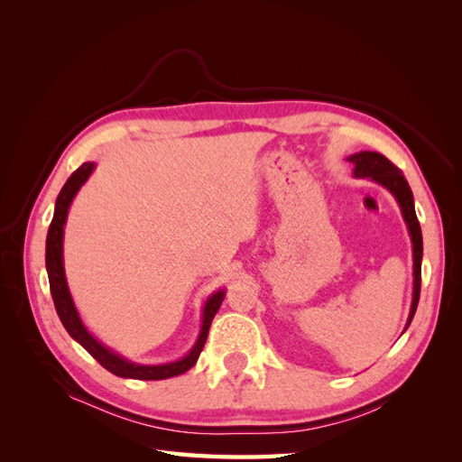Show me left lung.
Wrapping results in <instances>:
<instances>
[{
	"label": "left lung",
	"mask_w": 462,
	"mask_h": 462,
	"mask_svg": "<svg viewBox=\"0 0 462 462\" xmlns=\"http://www.w3.org/2000/svg\"><path fill=\"white\" fill-rule=\"evenodd\" d=\"M355 165V177H368L374 183L382 185L387 189L391 194H393L404 223H407V229L411 235V243H412V275H414V283H412V302H411V312L407 319V329L411 326V321L414 318L418 299H420V282H422V231H420V223H418L416 212H414V199H412V190L407 183V179L402 177L399 171V167L391 163L385 156H382L380 152H358L353 153V156L346 158Z\"/></svg>",
	"instance_id": "obj_1"
}]
</instances>
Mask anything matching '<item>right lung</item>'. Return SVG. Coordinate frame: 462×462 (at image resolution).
I'll return each mask as SVG.
<instances>
[{
    "instance_id": "add662e5",
    "label": "right lung",
    "mask_w": 462,
    "mask_h": 462,
    "mask_svg": "<svg viewBox=\"0 0 462 462\" xmlns=\"http://www.w3.org/2000/svg\"><path fill=\"white\" fill-rule=\"evenodd\" d=\"M94 167L96 163L92 162L82 163L79 170L67 179V183L63 185L58 200H55L53 219L50 223L48 239H46V270H48L50 291H51L55 310H58V316L67 333L71 335L79 345L85 346L87 351L111 374H116L119 377H131V380H167V377L185 374L187 370H190L194 365H197V360L204 348V343L208 339V331H209V326H212V319L217 314L223 299H226V289H219L206 299V304L202 309V326H200L199 339L192 345L189 355L173 362H165V365H136V362L123 358L121 355L107 348L104 343L97 341L87 329V326L82 324V319L77 312L71 292H69L65 268H63V233H65L63 227L67 221L69 206H71L80 187L85 185L88 177L92 175Z\"/></svg>"
}]
</instances>
